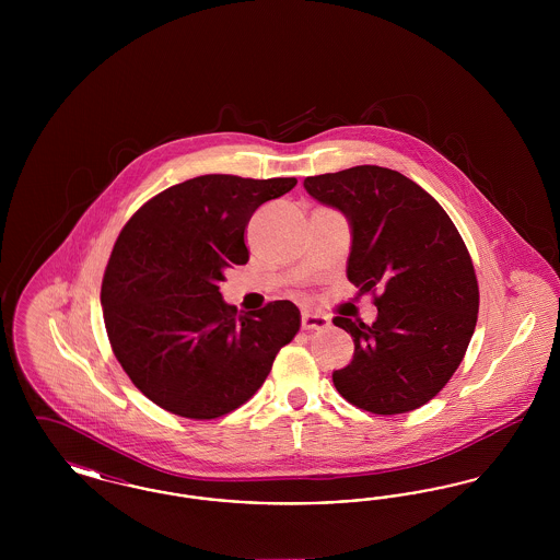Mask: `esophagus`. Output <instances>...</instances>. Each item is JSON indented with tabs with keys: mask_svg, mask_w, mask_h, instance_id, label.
I'll list each match as a JSON object with an SVG mask.
<instances>
[{
	"mask_svg": "<svg viewBox=\"0 0 560 560\" xmlns=\"http://www.w3.org/2000/svg\"><path fill=\"white\" fill-rule=\"evenodd\" d=\"M329 325V319L325 315L317 313H302V327L304 329H325Z\"/></svg>",
	"mask_w": 560,
	"mask_h": 560,
	"instance_id": "1",
	"label": "esophagus"
}]
</instances>
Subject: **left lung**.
<instances>
[{
  "label": "left lung",
  "instance_id": "obj_1",
  "mask_svg": "<svg viewBox=\"0 0 560 560\" xmlns=\"http://www.w3.org/2000/svg\"><path fill=\"white\" fill-rule=\"evenodd\" d=\"M304 188L347 215L348 281L377 306L372 325L334 319L354 342L334 386L380 416L422 407L452 380L477 325L479 283L464 240L432 195L388 167L308 176Z\"/></svg>",
  "mask_w": 560,
  "mask_h": 560
}]
</instances>
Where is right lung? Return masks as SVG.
Masks as SVG:
<instances>
[{
  "instance_id": "add662e5",
  "label": "right lung",
  "mask_w": 560,
  "mask_h": 560,
  "mask_svg": "<svg viewBox=\"0 0 560 560\" xmlns=\"http://www.w3.org/2000/svg\"><path fill=\"white\" fill-rule=\"evenodd\" d=\"M295 178L197 176L149 199L121 229L103 277L108 342L133 386L161 409L213 420L252 399L300 329L290 300L237 315L224 270L245 265V226Z\"/></svg>"
}]
</instances>
